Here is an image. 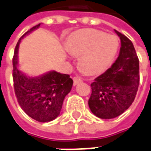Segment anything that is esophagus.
<instances>
[{"label":"esophagus","mask_w":151,"mask_h":151,"mask_svg":"<svg viewBox=\"0 0 151 151\" xmlns=\"http://www.w3.org/2000/svg\"><path fill=\"white\" fill-rule=\"evenodd\" d=\"M73 86H77L78 83H80V82L82 81V80H81L80 78H78V77H73Z\"/></svg>","instance_id":"1"}]
</instances>
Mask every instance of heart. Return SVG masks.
Segmentation results:
<instances>
[{
    "label": "heart",
    "mask_w": 151,
    "mask_h": 151,
    "mask_svg": "<svg viewBox=\"0 0 151 151\" xmlns=\"http://www.w3.org/2000/svg\"><path fill=\"white\" fill-rule=\"evenodd\" d=\"M119 47L116 35L96 29L74 32L68 40L67 49L71 55L81 56L80 65L91 75L104 73L113 63Z\"/></svg>",
    "instance_id": "heart-1"
}]
</instances>
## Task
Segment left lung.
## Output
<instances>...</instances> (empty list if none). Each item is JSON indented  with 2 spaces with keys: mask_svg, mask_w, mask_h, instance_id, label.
I'll use <instances>...</instances> for the list:
<instances>
[{
  "mask_svg": "<svg viewBox=\"0 0 151 151\" xmlns=\"http://www.w3.org/2000/svg\"><path fill=\"white\" fill-rule=\"evenodd\" d=\"M121 40L119 57L91 84V111L101 119H113L132 105L139 86V63L133 43L116 30Z\"/></svg>",
  "mask_w": 151,
  "mask_h": 151,
  "instance_id": "1",
  "label": "left lung"
}]
</instances>
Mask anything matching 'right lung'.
I'll use <instances>...</instances> for the list:
<instances>
[{"instance_id":"right-lung-1","label":"right lung","mask_w":151,"mask_h":151,"mask_svg":"<svg viewBox=\"0 0 151 151\" xmlns=\"http://www.w3.org/2000/svg\"><path fill=\"white\" fill-rule=\"evenodd\" d=\"M40 26L39 24L32 27L22 35L17 42L12 58V78L15 94L19 106L31 118L36 121L46 123L59 116L63 101L71 90L73 80L69 74L56 71H50L40 77L32 78L18 70L17 54L20 40Z\"/></svg>"}]
</instances>
